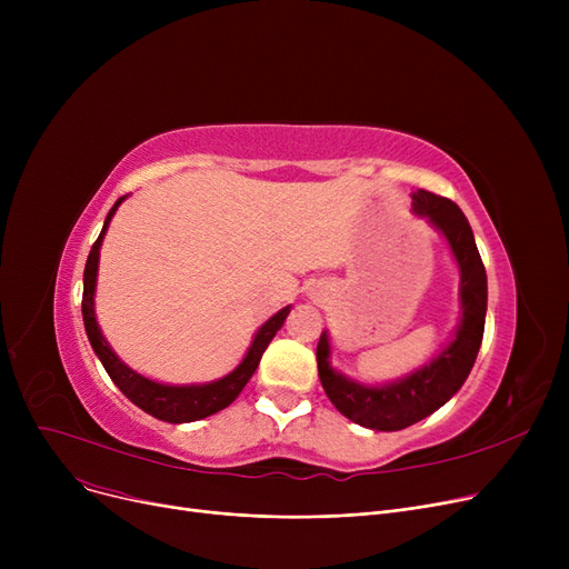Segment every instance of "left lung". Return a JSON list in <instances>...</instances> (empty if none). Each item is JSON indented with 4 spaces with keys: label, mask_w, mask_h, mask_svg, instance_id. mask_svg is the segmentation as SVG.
<instances>
[{
    "label": "left lung",
    "mask_w": 569,
    "mask_h": 569,
    "mask_svg": "<svg viewBox=\"0 0 569 569\" xmlns=\"http://www.w3.org/2000/svg\"><path fill=\"white\" fill-rule=\"evenodd\" d=\"M412 209L442 232L461 269V322L452 343L415 373L380 387L360 385L330 367V337L320 335L316 360L325 395L350 422L373 431H401L450 401L466 382L480 352L487 318V272L461 209L442 196L420 189Z\"/></svg>",
    "instance_id": "left-lung-1"
}]
</instances>
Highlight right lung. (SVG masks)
<instances>
[{
  "mask_svg": "<svg viewBox=\"0 0 569 569\" xmlns=\"http://www.w3.org/2000/svg\"><path fill=\"white\" fill-rule=\"evenodd\" d=\"M127 196L119 198L112 209L106 217L103 230L99 234L97 242L92 244V251L87 256V264H84V277H82V320H84V332L89 343H92L97 357L101 360L103 369L108 371L110 380L122 390V395L133 401L138 408H142L144 412H149L157 420L163 422H172V425H182V422H196L202 420V417L214 415L223 408H228L239 392L244 390V385L249 382V378L256 373L260 357L264 352V348L269 346V341L274 339V335L281 330V325L286 320V316L290 313V307L281 309L279 313H274L269 318L260 330L253 337V343L247 352V357L242 360L234 371H230L228 376L214 380V382H204V385H163V382H154L140 373H136L133 369H129L119 357L112 352V348L108 346V341L103 339L99 325H97V316H94V290H97V269H99V249L103 242V234L108 230V223L112 219V214L117 212V207L122 204Z\"/></svg>",
  "mask_w": 569,
  "mask_h": 569,
  "instance_id": "right-lung-1",
  "label": "right lung"
}]
</instances>
